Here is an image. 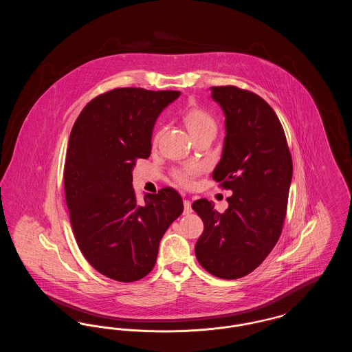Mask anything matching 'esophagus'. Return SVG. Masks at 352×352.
<instances>
[{
    "instance_id": "esophagus-1",
    "label": "esophagus",
    "mask_w": 352,
    "mask_h": 352,
    "mask_svg": "<svg viewBox=\"0 0 352 352\" xmlns=\"http://www.w3.org/2000/svg\"><path fill=\"white\" fill-rule=\"evenodd\" d=\"M184 215H188V214H191V212H192V208H191V201H188V199H184Z\"/></svg>"
}]
</instances>
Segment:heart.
I'll list each match as a JSON object with an SVG mask.
<instances>
[{"instance_id": "heart-1", "label": "heart", "mask_w": 352, "mask_h": 352, "mask_svg": "<svg viewBox=\"0 0 352 352\" xmlns=\"http://www.w3.org/2000/svg\"><path fill=\"white\" fill-rule=\"evenodd\" d=\"M184 122L192 134V137L203 133H217V121L207 111L201 108H192L184 115ZM201 168L197 165H187L182 168H177L174 171V178L177 182L184 186H191L194 184L195 177L199 174Z\"/></svg>"}]
</instances>
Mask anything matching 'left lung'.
<instances>
[{"label": "left lung", "instance_id": "8db88e82", "mask_svg": "<svg viewBox=\"0 0 352 352\" xmlns=\"http://www.w3.org/2000/svg\"><path fill=\"white\" fill-rule=\"evenodd\" d=\"M211 98L226 116L212 178L234 194L223 214L207 199L192 203L204 223L195 256L212 276L234 280L257 268L278 241L293 164L283 125L267 101L234 85L211 87Z\"/></svg>", "mask_w": 352, "mask_h": 352}]
</instances>
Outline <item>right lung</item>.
Segmentation results:
<instances>
[{"label": "right lung", "instance_id": "add662e5", "mask_svg": "<svg viewBox=\"0 0 352 352\" xmlns=\"http://www.w3.org/2000/svg\"><path fill=\"white\" fill-rule=\"evenodd\" d=\"M179 91L116 88L89 101L68 140L65 194L76 243L99 273L133 283L151 272L162 236L184 212L171 187L140 204L132 171L148 158L153 128Z\"/></svg>", "mask_w": 352, "mask_h": 352}]
</instances>
